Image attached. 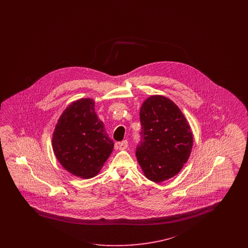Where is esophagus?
I'll return each mask as SVG.
<instances>
[{
	"instance_id": "34e87169",
	"label": "esophagus",
	"mask_w": 248,
	"mask_h": 248,
	"mask_svg": "<svg viewBox=\"0 0 248 248\" xmlns=\"http://www.w3.org/2000/svg\"><path fill=\"white\" fill-rule=\"evenodd\" d=\"M128 147V141L127 140H124L119 143V149L120 150H125Z\"/></svg>"
}]
</instances>
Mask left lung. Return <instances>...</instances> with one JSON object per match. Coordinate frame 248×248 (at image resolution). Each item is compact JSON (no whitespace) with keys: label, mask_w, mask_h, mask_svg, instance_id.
I'll return each mask as SVG.
<instances>
[{"label":"left lung","mask_w":248,"mask_h":248,"mask_svg":"<svg viewBox=\"0 0 248 248\" xmlns=\"http://www.w3.org/2000/svg\"><path fill=\"white\" fill-rule=\"evenodd\" d=\"M142 130L135 155L149 180L160 183L180 172L193 147V135L177 105L154 95L140 110Z\"/></svg>","instance_id":"left-lung-1"}]
</instances>
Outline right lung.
Listing matches in <instances>:
<instances>
[{"label":"right lung","mask_w":248,"mask_h":248,"mask_svg":"<svg viewBox=\"0 0 248 248\" xmlns=\"http://www.w3.org/2000/svg\"><path fill=\"white\" fill-rule=\"evenodd\" d=\"M53 148L68 172L82 178L99 173L113 151V142L94 113L92 99H80L64 110L53 132Z\"/></svg>","instance_id":"1"}]
</instances>
